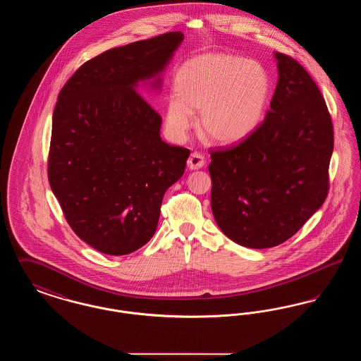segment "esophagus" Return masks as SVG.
Wrapping results in <instances>:
<instances>
[{"mask_svg":"<svg viewBox=\"0 0 361 361\" xmlns=\"http://www.w3.org/2000/svg\"><path fill=\"white\" fill-rule=\"evenodd\" d=\"M187 165H188L190 171L200 169V168H203L206 165V158H204V155L202 154V153L193 152L190 157H189L188 161H187Z\"/></svg>","mask_w":361,"mask_h":361,"instance_id":"obj_1","label":"esophagus"}]
</instances>
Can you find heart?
Segmentation results:
<instances>
[{
    "label": "heart",
    "mask_w": 361,
    "mask_h": 361,
    "mask_svg": "<svg viewBox=\"0 0 361 361\" xmlns=\"http://www.w3.org/2000/svg\"><path fill=\"white\" fill-rule=\"evenodd\" d=\"M269 89V77L256 61L233 54L196 56L174 75L166 124L183 135L190 126V114L200 110L202 137L218 145L238 143L257 128Z\"/></svg>",
    "instance_id": "1"
}]
</instances>
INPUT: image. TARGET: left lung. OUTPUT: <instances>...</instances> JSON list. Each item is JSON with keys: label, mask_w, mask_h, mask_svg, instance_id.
Masks as SVG:
<instances>
[{"label": "left lung", "mask_w": 361, "mask_h": 361, "mask_svg": "<svg viewBox=\"0 0 361 361\" xmlns=\"http://www.w3.org/2000/svg\"><path fill=\"white\" fill-rule=\"evenodd\" d=\"M271 109L237 146L211 150V208L224 235L253 249L296 234L329 192L333 123L319 87L290 55L275 52Z\"/></svg>", "instance_id": "1"}]
</instances>
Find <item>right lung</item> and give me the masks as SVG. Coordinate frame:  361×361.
Instances as JSON below:
<instances>
[{
    "label": "right lung",
    "mask_w": 361,
    "mask_h": 361,
    "mask_svg": "<svg viewBox=\"0 0 361 361\" xmlns=\"http://www.w3.org/2000/svg\"><path fill=\"white\" fill-rule=\"evenodd\" d=\"M181 40L166 32L104 51L59 92L50 187L71 230L105 255L152 240L164 195L185 171L190 152L161 139L162 119L137 89L165 69Z\"/></svg>",
    "instance_id": "obj_1"
}]
</instances>
